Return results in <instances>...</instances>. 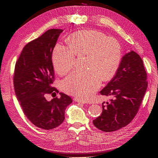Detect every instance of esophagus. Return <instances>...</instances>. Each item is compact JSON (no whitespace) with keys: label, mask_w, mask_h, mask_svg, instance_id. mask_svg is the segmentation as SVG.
Returning a JSON list of instances; mask_svg holds the SVG:
<instances>
[{"label":"esophagus","mask_w":158,"mask_h":158,"mask_svg":"<svg viewBox=\"0 0 158 158\" xmlns=\"http://www.w3.org/2000/svg\"><path fill=\"white\" fill-rule=\"evenodd\" d=\"M75 101L77 102V103H82V104H85L86 103L85 102H83V101H81V100L78 99H75Z\"/></svg>","instance_id":"obj_1"}]
</instances>
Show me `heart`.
I'll list each match as a JSON object with an SVG mask.
<instances>
[{
  "mask_svg": "<svg viewBox=\"0 0 158 158\" xmlns=\"http://www.w3.org/2000/svg\"><path fill=\"white\" fill-rule=\"evenodd\" d=\"M69 47L57 44L52 54L56 72L64 76L73 69L75 55L85 56L84 70L74 71L63 82L66 93L87 101L101 85L113 78L118 68L122 50L118 41L94 30L76 31L66 39Z\"/></svg>",
  "mask_w": 158,
  "mask_h": 158,
  "instance_id": "1",
  "label": "heart"
}]
</instances>
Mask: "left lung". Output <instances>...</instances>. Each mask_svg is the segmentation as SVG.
I'll return each mask as SVG.
<instances>
[{"label": "left lung", "instance_id": "1", "mask_svg": "<svg viewBox=\"0 0 158 158\" xmlns=\"http://www.w3.org/2000/svg\"><path fill=\"white\" fill-rule=\"evenodd\" d=\"M147 74L141 57L134 51L123 56L116 74L100 94L113 98L103 102L102 113L93 121L106 132L115 131L130 123L136 116L148 87Z\"/></svg>", "mask_w": 158, "mask_h": 158}]
</instances>
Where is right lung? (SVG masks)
Here are the masks:
<instances>
[{"instance_id":"add662e5","label":"right lung","mask_w":158,"mask_h":158,"mask_svg":"<svg viewBox=\"0 0 158 158\" xmlns=\"http://www.w3.org/2000/svg\"><path fill=\"white\" fill-rule=\"evenodd\" d=\"M63 30L51 29L25 45L16 63L14 86L16 98L27 118L37 127L51 130L64 120L66 108L72 102L69 95L59 93L48 102L47 94H56L52 53Z\"/></svg>"}]
</instances>
